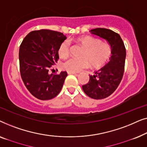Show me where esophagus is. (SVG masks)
Returning <instances> with one entry per match:
<instances>
[{
    "label": "esophagus",
    "instance_id": "obj_1",
    "mask_svg": "<svg viewBox=\"0 0 147 147\" xmlns=\"http://www.w3.org/2000/svg\"><path fill=\"white\" fill-rule=\"evenodd\" d=\"M67 74H77V73H76V72L71 71H67Z\"/></svg>",
    "mask_w": 147,
    "mask_h": 147
}]
</instances>
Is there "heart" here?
<instances>
[{
	"label": "heart",
	"instance_id": "obj_1",
	"mask_svg": "<svg viewBox=\"0 0 147 147\" xmlns=\"http://www.w3.org/2000/svg\"><path fill=\"white\" fill-rule=\"evenodd\" d=\"M78 43L84 47L82 53V58L71 57L63 64V67L67 71L78 72L87 68L90 63L92 67H98L103 65L109 60L112 54L110 45L106 42L100 41L97 38L90 35L82 36L77 39ZM71 43L65 40L58 48V54L62 58L69 55Z\"/></svg>",
	"mask_w": 147,
	"mask_h": 147
}]
</instances>
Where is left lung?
I'll list each match as a JSON object with an SVG mask.
<instances>
[{
  "mask_svg": "<svg viewBox=\"0 0 147 147\" xmlns=\"http://www.w3.org/2000/svg\"><path fill=\"white\" fill-rule=\"evenodd\" d=\"M90 32L108 42L111 47L112 55L110 61L96 71L95 75H90L89 82L82 86V89L91 98L104 99L115 91L123 77L126 58L125 46L119 34L112 30L96 28Z\"/></svg>",
  "mask_w": 147,
  "mask_h": 147,
  "instance_id": "obj_1",
  "label": "left lung"
}]
</instances>
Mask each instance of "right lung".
I'll return each instance as SVG.
<instances>
[{"mask_svg":"<svg viewBox=\"0 0 147 147\" xmlns=\"http://www.w3.org/2000/svg\"><path fill=\"white\" fill-rule=\"evenodd\" d=\"M66 36L48 29L33 31L19 47V66L23 83L33 96L41 100H51L58 95L67 77L66 71L49 74L59 59L58 48Z\"/></svg>","mask_w":147,"mask_h":147,"instance_id":"1","label":"right lung"}]
</instances>
